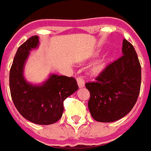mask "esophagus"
Segmentation results:
<instances>
[{"label": "esophagus", "mask_w": 151, "mask_h": 151, "mask_svg": "<svg viewBox=\"0 0 151 151\" xmlns=\"http://www.w3.org/2000/svg\"><path fill=\"white\" fill-rule=\"evenodd\" d=\"M77 82H78V85L79 88L84 87V86H85V81H84L83 78H82V77L77 78Z\"/></svg>", "instance_id": "esophagus-1"}]
</instances>
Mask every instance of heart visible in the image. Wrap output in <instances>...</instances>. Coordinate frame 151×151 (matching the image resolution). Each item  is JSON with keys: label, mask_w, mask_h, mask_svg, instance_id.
Wrapping results in <instances>:
<instances>
[{"label": "heart", "mask_w": 151, "mask_h": 151, "mask_svg": "<svg viewBox=\"0 0 151 151\" xmlns=\"http://www.w3.org/2000/svg\"><path fill=\"white\" fill-rule=\"evenodd\" d=\"M105 66H106V61H105V60H101V61H99L98 63H96L95 65L93 66V68H92V73H95V74H99V73H101L104 70Z\"/></svg>", "instance_id": "1"}]
</instances>
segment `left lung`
I'll list each match as a JSON object with an SVG mask.
<instances>
[{"instance_id":"left-lung-1","label":"left lung","mask_w":151,"mask_h":151,"mask_svg":"<svg viewBox=\"0 0 151 151\" xmlns=\"http://www.w3.org/2000/svg\"><path fill=\"white\" fill-rule=\"evenodd\" d=\"M123 55L86 83L90 91L88 108L99 122H113L126 116L136 104L141 88L142 70L133 46L124 39Z\"/></svg>"}]
</instances>
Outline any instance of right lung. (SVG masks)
<instances>
[{
    "mask_svg": "<svg viewBox=\"0 0 151 151\" xmlns=\"http://www.w3.org/2000/svg\"><path fill=\"white\" fill-rule=\"evenodd\" d=\"M39 38L31 36L18 47L9 71V88L12 99L18 112L37 124H52L61 118L64 101L78 89L73 77L51 75L42 86L26 82L23 67L29 51L37 47Z\"/></svg>",
    "mask_w": 151,
    "mask_h": 151,
    "instance_id": "1",
    "label": "right lung"
}]
</instances>
